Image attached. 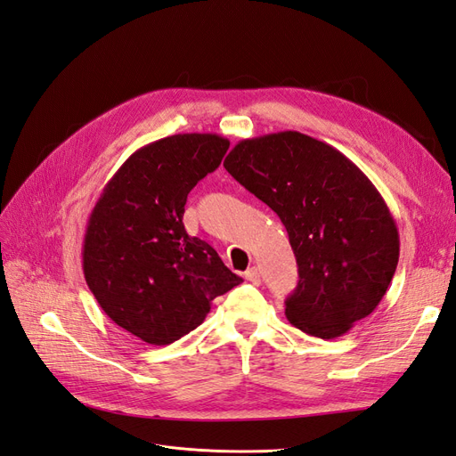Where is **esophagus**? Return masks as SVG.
<instances>
[{"instance_id":"1","label":"esophagus","mask_w":456,"mask_h":456,"mask_svg":"<svg viewBox=\"0 0 456 456\" xmlns=\"http://www.w3.org/2000/svg\"><path fill=\"white\" fill-rule=\"evenodd\" d=\"M245 280L247 281H251L253 285H258L260 283V272H258V268H249V270H247L245 272Z\"/></svg>"}]
</instances>
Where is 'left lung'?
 Instances as JSON below:
<instances>
[{
  "instance_id": "8db88e82",
  "label": "left lung",
  "mask_w": 456,
  "mask_h": 456,
  "mask_svg": "<svg viewBox=\"0 0 456 456\" xmlns=\"http://www.w3.org/2000/svg\"><path fill=\"white\" fill-rule=\"evenodd\" d=\"M226 171L281 218L298 265L285 300L297 329L337 338L388 291L399 260L395 220L354 161L298 131L240 141Z\"/></svg>"
}]
</instances>
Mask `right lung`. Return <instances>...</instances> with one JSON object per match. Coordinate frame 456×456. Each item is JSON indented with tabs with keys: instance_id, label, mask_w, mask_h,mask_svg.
<instances>
[{
	"instance_id": "right-lung-1",
	"label": "right lung",
	"mask_w": 456,
	"mask_h": 456,
	"mask_svg": "<svg viewBox=\"0 0 456 456\" xmlns=\"http://www.w3.org/2000/svg\"><path fill=\"white\" fill-rule=\"evenodd\" d=\"M228 146L213 133L150 142L110 178L89 215L86 281L110 320L148 344L188 335L216 297L243 281L183 223L190 190L218 167Z\"/></svg>"
}]
</instances>
